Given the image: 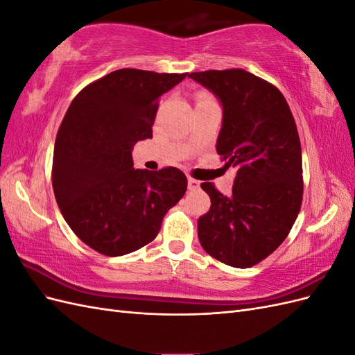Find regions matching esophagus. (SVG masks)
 I'll use <instances>...</instances> for the list:
<instances>
[{"instance_id": "esophagus-1", "label": "esophagus", "mask_w": 355, "mask_h": 355, "mask_svg": "<svg viewBox=\"0 0 355 355\" xmlns=\"http://www.w3.org/2000/svg\"><path fill=\"white\" fill-rule=\"evenodd\" d=\"M188 188H189L191 191L198 189V188H200V182L196 180L194 178H188Z\"/></svg>"}]
</instances>
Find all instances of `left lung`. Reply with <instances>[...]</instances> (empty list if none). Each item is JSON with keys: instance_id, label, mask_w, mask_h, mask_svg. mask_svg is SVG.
<instances>
[{"instance_id": "obj_1", "label": "left lung", "mask_w": 355, "mask_h": 355, "mask_svg": "<svg viewBox=\"0 0 355 355\" xmlns=\"http://www.w3.org/2000/svg\"><path fill=\"white\" fill-rule=\"evenodd\" d=\"M188 77L222 102L216 151L237 168L232 196L211 182L210 210L198 219V239L211 257L250 268L270 256L292 230L304 196L302 151L295 118L274 84L240 68Z\"/></svg>"}]
</instances>
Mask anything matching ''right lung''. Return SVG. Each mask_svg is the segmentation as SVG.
<instances>
[{"mask_svg":"<svg viewBox=\"0 0 355 355\" xmlns=\"http://www.w3.org/2000/svg\"><path fill=\"white\" fill-rule=\"evenodd\" d=\"M187 75L118 69L71 102L56 136L51 184L69 228L93 250H139L185 196L188 180L179 168H133L132 149L153 137L159 96Z\"/></svg>","mask_w":355,"mask_h":355,"instance_id":"obj_1","label":"right lung"}]
</instances>
